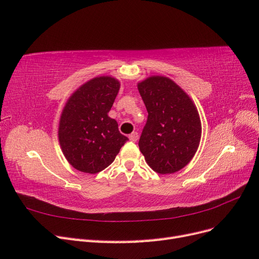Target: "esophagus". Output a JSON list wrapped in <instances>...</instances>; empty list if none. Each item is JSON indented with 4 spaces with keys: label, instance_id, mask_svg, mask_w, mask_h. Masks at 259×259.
Segmentation results:
<instances>
[{
    "label": "esophagus",
    "instance_id": "obj_1",
    "mask_svg": "<svg viewBox=\"0 0 259 259\" xmlns=\"http://www.w3.org/2000/svg\"><path fill=\"white\" fill-rule=\"evenodd\" d=\"M128 138H130V140H131V142H137V140H138V133L137 132H133L132 133V134L128 136Z\"/></svg>",
    "mask_w": 259,
    "mask_h": 259
}]
</instances>
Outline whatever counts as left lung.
Listing matches in <instances>:
<instances>
[{"instance_id": "left-lung-1", "label": "left lung", "mask_w": 259, "mask_h": 259, "mask_svg": "<svg viewBox=\"0 0 259 259\" xmlns=\"http://www.w3.org/2000/svg\"><path fill=\"white\" fill-rule=\"evenodd\" d=\"M137 88L148 111L138 143L140 152L156 173H175L192 160L199 148L202 126L198 109L167 76H149Z\"/></svg>"}]
</instances>
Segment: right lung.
Instances as JSON below:
<instances>
[{
  "instance_id": "add662e5",
  "label": "right lung",
  "mask_w": 259,
  "mask_h": 259,
  "mask_svg": "<svg viewBox=\"0 0 259 259\" xmlns=\"http://www.w3.org/2000/svg\"><path fill=\"white\" fill-rule=\"evenodd\" d=\"M120 85L110 75L96 76L68 98L60 115L58 139L65 158L75 169L99 173L110 165L128 140L108 115Z\"/></svg>"
}]
</instances>
